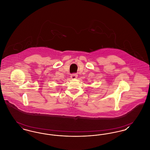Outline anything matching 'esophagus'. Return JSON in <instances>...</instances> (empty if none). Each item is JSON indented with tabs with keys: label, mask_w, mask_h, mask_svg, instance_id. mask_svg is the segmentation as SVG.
I'll list each match as a JSON object with an SVG mask.
<instances>
[{
	"label": "esophagus",
	"mask_w": 150,
	"mask_h": 150,
	"mask_svg": "<svg viewBox=\"0 0 150 150\" xmlns=\"http://www.w3.org/2000/svg\"><path fill=\"white\" fill-rule=\"evenodd\" d=\"M78 77V75L76 74H72L71 75V79H75Z\"/></svg>",
	"instance_id": "obj_1"
}]
</instances>
